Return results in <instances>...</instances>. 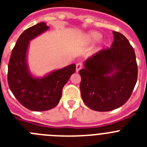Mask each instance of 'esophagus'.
<instances>
[{
    "instance_id": "1",
    "label": "esophagus",
    "mask_w": 147,
    "mask_h": 147,
    "mask_svg": "<svg viewBox=\"0 0 147 147\" xmlns=\"http://www.w3.org/2000/svg\"><path fill=\"white\" fill-rule=\"evenodd\" d=\"M82 65L81 64V63H77L76 64V72H79V71H80V69H82Z\"/></svg>"
}]
</instances>
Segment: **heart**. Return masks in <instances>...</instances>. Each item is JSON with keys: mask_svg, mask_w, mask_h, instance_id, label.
Listing matches in <instances>:
<instances>
[{"mask_svg": "<svg viewBox=\"0 0 147 147\" xmlns=\"http://www.w3.org/2000/svg\"><path fill=\"white\" fill-rule=\"evenodd\" d=\"M102 34L99 33L98 32H90L87 34L84 37V41L85 43L88 44H92L94 42H98V40L102 39Z\"/></svg>", "mask_w": 147, "mask_h": 147, "instance_id": "heart-1", "label": "heart"}]
</instances>
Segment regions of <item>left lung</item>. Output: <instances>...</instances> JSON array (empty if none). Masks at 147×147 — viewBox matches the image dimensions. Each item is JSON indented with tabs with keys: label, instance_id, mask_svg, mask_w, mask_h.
<instances>
[{
	"label": "left lung",
	"instance_id": "1",
	"mask_svg": "<svg viewBox=\"0 0 147 147\" xmlns=\"http://www.w3.org/2000/svg\"><path fill=\"white\" fill-rule=\"evenodd\" d=\"M110 49L88 58L81 76L83 102L91 110L106 112L127 102L136 86L138 65L135 51L124 35L113 32Z\"/></svg>",
	"mask_w": 147,
	"mask_h": 147
}]
</instances>
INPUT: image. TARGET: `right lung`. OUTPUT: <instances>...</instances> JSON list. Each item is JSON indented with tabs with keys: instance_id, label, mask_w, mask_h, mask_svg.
Returning <instances> with one entry per match:
<instances>
[{
	"instance_id": "1",
	"label": "right lung",
	"mask_w": 147,
	"mask_h": 147,
	"mask_svg": "<svg viewBox=\"0 0 147 147\" xmlns=\"http://www.w3.org/2000/svg\"><path fill=\"white\" fill-rule=\"evenodd\" d=\"M49 29L46 23L41 22L25 30L17 40L8 65V84L11 93L32 111H45L57 106L62 88L76 71V65L71 64L42 77L32 75L27 62L29 42Z\"/></svg>"
}]
</instances>
